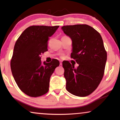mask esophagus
I'll use <instances>...</instances> for the list:
<instances>
[{"mask_svg":"<svg viewBox=\"0 0 120 120\" xmlns=\"http://www.w3.org/2000/svg\"><path fill=\"white\" fill-rule=\"evenodd\" d=\"M60 66H62V60H60Z\"/></svg>","mask_w":120,"mask_h":120,"instance_id":"obj_1","label":"esophagus"}]
</instances>
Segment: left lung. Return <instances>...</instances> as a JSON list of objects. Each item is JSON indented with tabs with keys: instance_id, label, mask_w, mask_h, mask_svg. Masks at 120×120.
<instances>
[{
	"instance_id": "obj_1",
	"label": "left lung",
	"mask_w": 120,
	"mask_h": 120,
	"mask_svg": "<svg viewBox=\"0 0 120 120\" xmlns=\"http://www.w3.org/2000/svg\"><path fill=\"white\" fill-rule=\"evenodd\" d=\"M63 32L71 38L73 58L76 69L69 62L64 63L66 89L72 94L86 97L98 87L104 74L107 53L101 34L87 24L64 26Z\"/></svg>"
}]
</instances>
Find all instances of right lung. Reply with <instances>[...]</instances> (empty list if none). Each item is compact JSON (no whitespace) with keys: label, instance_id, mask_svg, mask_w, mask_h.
I'll return each mask as SVG.
<instances>
[{"label":"right lung","instance_id":"obj_1","mask_svg":"<svg viewBox=\"0 0 120 120\" xmlns=\"http://www.w3.org/2000/svg\"><path fill=\"white\" fill-rule=\"evenodd\" d=\"M59 26H32L24 30L16 41L10 66L17 86L28 96L37 97L49 91L50 79L59 66L54 59L50 63L42 64L41 55L47 51L49 37Z\"/></svg>","mask_w":120,"mask_h":120}]
</instances>
